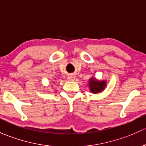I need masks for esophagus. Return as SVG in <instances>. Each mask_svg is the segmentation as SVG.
Here are the masks:
<instances>
[{"label": "esophagus", "instance_id": "34e87169", "mask_svg": "<svg viewBox=\"0 0 146 146\" xmlns=\"http://www.w3.org/2000/svg\"><path fill=\"white\" fill-rule=\"evenodd\" d=\"M68 79L70 81H74L75 79V76H70L68 77Z\"/></svg>", "mask_w": 146, "mask_h": 146}]
</instances>
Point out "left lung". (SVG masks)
Here are the masks:
<instances>
[{"label": "left lung", "mask_w": 146, "mask_h": 146, "mask_svg": "<svg viewBox=\"0 0 146 146\" xmlns=\"http://www.w3.org/2000/svg\"><path fill=\"white\" fill-rule=\"evenodd\" d=\"M106 83L105 81H98L95 78H93L89 80L90 90L94 94L101 92L106 88Z\"/></svg>", "instance_id": "left-lung-1"}]
</instances>
